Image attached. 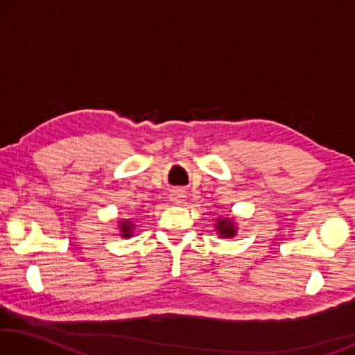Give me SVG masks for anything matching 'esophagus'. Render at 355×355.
Masks as SVG:
<instances>
[{"label":"esophagus","instance_id":"obj_1","mask_svg":"<svg viewBox=\"0 0 355 355\" xmlns=\"http://www.w3.org/2000/svg\"><path fill=\"white\" fill-rule=\"evenodd\" d=\"M184 199H186V192L183 189H173L171 192V200L173 203H177V205L178 203H183Z\"/></svg>","mask_w":355,"mask_h":355}]
</instances>
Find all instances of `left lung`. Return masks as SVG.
Wrapping results in <instances>:
<instances>
[{"label":"left lung","instance_id":"1","mask_svg":"<svg viewBox=\"0 0 355 355\" xmlns=\"http://www.w3.org/2000/svg\"><path fill=\"white\" fill-rule=\"evenodd\" d=\"M216 232L219 233V238H233L236 235L238 227L235 218H218L214 224Z\"/></svg>","mask_w":355,"mask_h":355}]
</instances>
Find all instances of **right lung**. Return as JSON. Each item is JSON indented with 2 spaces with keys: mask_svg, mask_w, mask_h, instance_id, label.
<instances>
[{
  "mask_svg": "<svg viewBox=\"0 0 355 355\" xmlns=\"http://www.w3.org/2000/svg\"><path fill=\"white\" fill-rule=\"evenodd\" d=\"M133 230H135V224L128 219H122L119 220V232L120 236L123 238H131L133 236Z\"/></svg>",
  "mask_w": 355,
  "mask_h": 355,
  "instance_id": "1",
  "label": "right lung"
}]
</instances>
